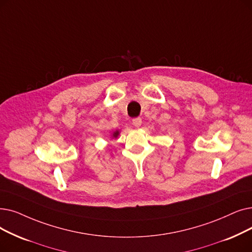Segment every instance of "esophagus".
Segmentation results:
<instances>
[{
	"mask_svg": "<svg viewBox=\"0 0 252 252\" xmlns=\"http://www.w3.org/2000/svg\"><path fill=\"white\" fill-rule=\"evenodd\" d=\"M132 123H133V125H134L136 127H139V126L142 125V119H141L140 117H136V118H134V119L132 120Z\"/></svg>",
	"mask_w": 252,
	"mask_h": 252,
	"instance_id": "obj_1",
	"label": "esophagus"
}]
</instances>
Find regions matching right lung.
<instances>
[{
    "mask_svg": "<svg viewBox=\"0 0 252 252\" xmlns=\"http://www.w3.org/2000/svg\"><path fill=\"white\" fill-rule=\"evenodd\" d=\"M118 135H119V130H115V132L113 133V136H112V137H113V138H117Z\"/></svg>",
    "mask_w": 252,
    "mask_h": 252,
    "instance_id": "right-lung-1",
    "label": "right lung"
}]
</instances>
